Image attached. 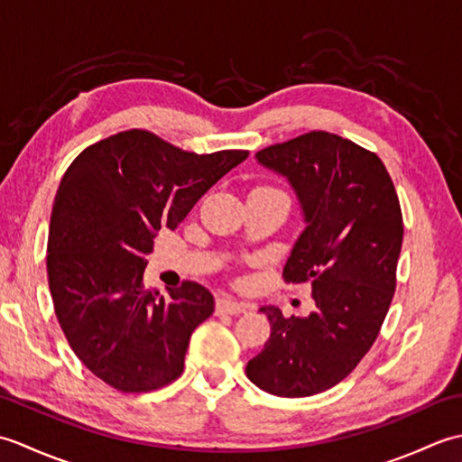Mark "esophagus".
<instances>
[{
  "instance_id": "esophagus-1",
  "label": "esophagus",
  "mask_w": 462,
  "mask_h": 462,
  "mask_svg": "<svg viewBox=\"0 0 462 462\" xmlns=\"http://www.w3.org/2000/svg\"><path fill=\"white\" fill-rule=\"evenodd\" d=\"M250 306L248 303H240V301H234L228 298H222L216 301V311L218 313H228V316H238V313L248 311Z\"/></svg>"
}]
</instances>
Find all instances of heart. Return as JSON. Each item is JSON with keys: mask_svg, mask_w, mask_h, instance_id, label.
<instances>
[{"mask_svg": "<svg viewBox=\"0 0 462 462\" xmlns=\"http://www.w3.org/2000/svg\"><path fill=\"white\" fill-rule=\"evenodd\" d=\"M254 190H278V189H273V186H268V184H262V186H256Z\"/></svg>", "mask_w": 462, "mask_h": 462, "instance_id": "b5f03b06", "label": "heart"}]
</instances>
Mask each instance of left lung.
<instances>
[{
    "label": "left lung",
    "mask_w": 462,
    "mask_h": 462,
    "mask_svg": "<svg viewBox=\"0 0 462 462\" xmlns=\"http://www.w3.org/2000/svg\"><path fill=\"white\" fill-rule=\"evenodd\" d=\"M286 176L306 216L286 283H311L316 311L283 318L246 375L278 397H310L346 379L375 343L395 296L403 214L385 164L349 139L311 131L256 152Z\"/></svg>",
    "instance_id": "1"
}]
</instances>
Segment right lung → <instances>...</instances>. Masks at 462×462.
I'll list each match as a JSON object with an SVG mask.
<instances>
[{"mask_svg": "<svg viewBox=\"0 0 462 462\" xmlns=\"http://www.w3.org/2000/svg\"><path fill=\"white\" fill-rule=\"evenodd\" d=\"M248 151L196 154L144 129L95 143L69 164L51 210L47 276L69 346L123 393H149L182 375L192 331L212 293L184 282L162 298L143 283L161 228L174 230Z\"/></svg>", "mask_w": 462, "mask_h": 462, "instance_id": "1", "label": "right lung"}]
</instances>
